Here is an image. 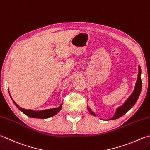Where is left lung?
I'll return each mask as SVG.
<instances>
[{
    "instance_id": "obj_1",
    "label": "left lung",
    "mask_w": 150,
    "mask_h": 150,
    "mask_svg": "<svg viewBox=\"0 0 150 150\" xmlns=\"http://www.w3.org/2000/svg\"><path fill=\"white\" fill-rule=\"evenodd\" d=\"M140 74H141V69H140V67L139 66V73H138L137 81L133 93H132L129 96V98L126 100L124 105H122L121 107L117 108L115 114H114V116L110 120H115L120 118V117L122 116L123 115H124L126 112H128V111L134 106V105L136 103L137 101L139 98V96L140 94V92H141L142 90V81L141 78H140ZM88 109L89 112L92 115L96 116V114L91 110L89 107H88Z\"/></svg>"
}]
</instances>
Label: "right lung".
Instances as JSON below:
<instances>
[{
	"instance_id": "obj_1",
	"label": "right lung",
	"mask_w": 150,
	"mask_h": 150,
	"mask_svg": "<svg viewBox=\"0 0 150 150\" xmlns=\"http://www.w3.org/2000/svg\"><path fill=\"white\" fill-rule=\"evenodd\" d=\"M9 94L10 96V92H9ZM11 97V96H10ZM11 99L13 100V99L11 98ZM13 103L15 105L19 108V109L23 113H24L26 114V116H28V117H30V118H41V119H45V118H50V117H52L54 115H56L59 111L60 110L62 106V103L61 104L60 107H58L57 108H50V109H47V110H27V109H25V108H23L21 107H19L18 105H17V103L13 100Z\"/></svg>"
}]
</instances>
